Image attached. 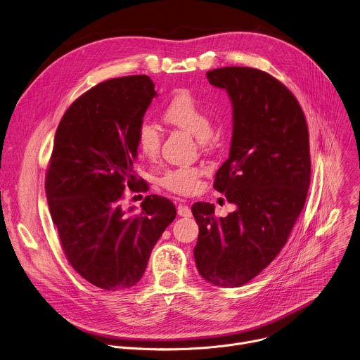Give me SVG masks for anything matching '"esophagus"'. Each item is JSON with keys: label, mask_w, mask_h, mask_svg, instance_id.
Wrapping results in <instances>:
<instances>
[{"label": "esophagus", "mask_w": 360, "mask_h": 360, "mask_svg": "<svg viewBox=\"0 0 360 360\" xmlns=\"http://www.w3.org/2000/svg\"><path fill=\"white\" fill-rule=\"evenodd\" d=\"M178 214L182 216V217H191V216H192L191 207L186 206V205H179V206H178Z\"/></svg>", "instance_id": "obj_1"}]
</instances>
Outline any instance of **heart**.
<instances>
[{"mask_svg":"<svg viewBox=\"0 0 360 360\" xmlns=\"http://www.w3.org/2000/svg\"><path fill=\"white\" fill-rule=\"evenodd\" d=\"M164 118L172 126L184 129L199 139L202 146L207 144L212 133V117L209 108L193 94L181 91L174 96L164 110ZM137 147L146 158H155L161 148L162 134L160 127L143 120L136 131ZM200 171L195 167H178L164 172L160 185L176 195H191L199 189Z\"/></svg>","mask_w":360,"mask_h":360,"instance_id":"obj_1","label":"heart"}]
</instances>
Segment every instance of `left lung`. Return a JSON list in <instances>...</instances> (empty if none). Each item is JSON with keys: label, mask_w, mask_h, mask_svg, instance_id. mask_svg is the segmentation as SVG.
I'll return each instance as SVG.
<instances>
[{"label": "left lung", "mask_w": 360, "mask_h": 360, "mask_svg": "<svg viewBox=\"0 0 360 360\" xmlns=\"http://www.w3.org/2000/svg\"><path fill=\"white\" fill-rule=\"evenodd\" d=\"M206 77L233 105L230 153L213 186L237 209L216 217L212 203L192 205L193 256L206 281L234 288L260 274L288 240L311 181L309 134L298 100L271 75L227 66Z\"/></svg>", "instance_id": "1"}]
</instances>
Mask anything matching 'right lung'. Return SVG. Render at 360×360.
<instances>
[{
    "label": "right lung",
    "instance_id": "1",
    "mask_svg": "<svg viewBox=\"0 0 360 360\" xmlns=\"http://www.w3.org/2000/svg\"><path fill=\"white\" fill-rule=\"evenodd\" d=\"M155 96L146 75L101 82L70 104L55 134L45 176L52 221L69 264L107 291L140 281L176 216L158 195L146 196L140 213L122 207L124 189L140 184L136 131Z\"/></svg>",
    "mask_w": 360,
    "mask_h": 360
}]
</instances>
